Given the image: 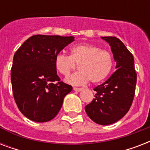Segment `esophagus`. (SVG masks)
<instances>
[{"mask_svg": "<svg viewBox=\"0 0 150 150\" xmlns=\"http://www.w3.org/2000/svg\"><path fill=\"white\" fill-rule=\"evenodd\" d=\"M73 89H74V90L76 92H80L82 90V88H74Z\"/></svg>", "mask_w": 150, "mask_h": 150, "instance_id": "esophagus-1", "label": "esophagus"}]
</instances>
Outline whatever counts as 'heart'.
Returning <instances> with one entry per match:
<instances>
[{
  "instance_id": "1",
  "label": "heart",
  "mask_w": 150,
  "mask_h": 150,
  "mask_svg": "<svg viewBox=\"0 0 150 150\" xmlns=\"http://www.w3.org/2000/svg\"><path fill=\"white\" fill-rule=\"evenodd\" d=\"M71 55L57 54L54 67L60 74L68 76L79 64L80 71L70 75L66 82L73 86H83L91 80L93 83L102 82L111 72L114 59L109 51L100 50L97 46L89 43L78 44L71 48Z\"/></svg>"
}]
</instances>
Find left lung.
<instances>
[{"instance_id": "8db88e82", "label": "left lung", "mask_w": 150, "mask_h": 150, "mask_svg": "<svg viewBox=\"0 0 150 150\" xmlns=\"http://www.w3.org/2000/svg\"><path fill=\"white\" fill-rule=\"evenodd\" d=\"M109 43L116 71L94 89L95 98L85 107L92 121L101 125H111L122 118L129 110L135 96L137 75L134 57L125 44L114 36H102Z\"/></svg>"}]
</instances>
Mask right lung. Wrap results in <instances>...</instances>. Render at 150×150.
Wrapping results in <instances>:
<instances>
[{
	"label": "right lung",
	"instance_id": "obj_1",
	"mask_svg": "<svg viewBox=\"0 0 150 150\" xmlns=\"http://www.w3.org/2000/svg\"><path fill=\"white\" fill-rule=\"evenodd\" d=\"M74 40V36L35 35L15 52L11 73L13 94L19 110L29 120H52L72 90L60 81L54 57Z\"/></svg>",
	"mask_w": 150,
	"mask_h": 150
}]
</instances>
